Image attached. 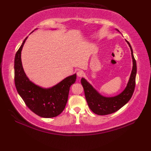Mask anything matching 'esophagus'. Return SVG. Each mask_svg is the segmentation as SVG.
<instances>
[{"label": "esophagus", "instance_id": "obj_1", "mask_svg": "<svg viewBox=\"0 0 151 151\" xmlns=\"http://www.w3.org/2000/svg\"><path fill=\"white\" fill-rule=\"evenodd\" d=\"M76 75L78 76V77H82V76L84 75V73L82 70H78L77 73H76Z\"/></svg>", "mask_w": 151, "mask_h": 151}]
</instances>
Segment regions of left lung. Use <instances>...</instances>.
I'll list each match as a JSON object with an SVG mask.
<instances>
[{
    "instance_id": "1",
    "label": "left lung",
    "mask_w": 151,
    "mask_h": 151,
    "mask_svg": "<svg viewBox=\"0 0 151 151\" xmlns=\"http://www.w3.org/2000/svg\"><path fill=\"white\" fill-rule=\"evenodd\" d=\"M115 30L119 32L117 29H115ZM125 41L130 47L133 66L129 82L123 91L114 97H105L95 89L93 86L87 81V80L84 78H82L81 79V84L84 89L86 101L89 108L95 114L104 115L114 113L126 104L133 95L136 85V76L137 73L136 62L134 57L132 47L129 41Z\"/></svg>"
}]
</instances>
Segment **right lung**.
<instances>
[{"label": "right lung", "mask_w": 151, "mask_h": 151, "mask_svg": "<svg viewBox=\"0 0 151 151\" xmlns=\"http://www.w3.org/2000/svg\"><path fill=\"white\" fill-rule=\"evenodd\" d=\"M27 38H25L15 56L16 89L25 104L34 113L45 118L56 117L65 107L70 87L76 81V74L67 76L56 85L47 88L31 81L24 73L21 62V51Z\"/></svg>", "instance_id": "right-lung-1"}]
</instances>
